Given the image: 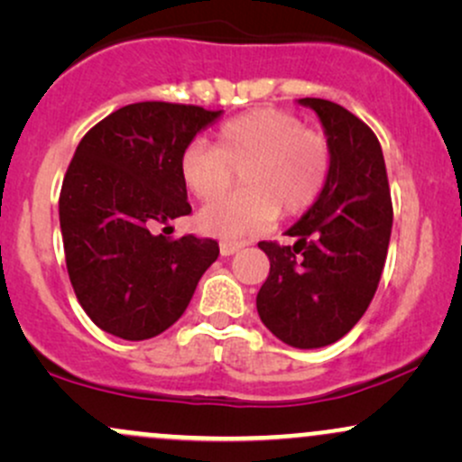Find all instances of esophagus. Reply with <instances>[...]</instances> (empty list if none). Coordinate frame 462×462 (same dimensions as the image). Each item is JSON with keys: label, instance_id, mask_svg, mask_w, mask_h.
<instances>
[{"label": "esophagus", "instance_id": "34e87169", "mask_svg": "<svg viewBox=\"0 0 462 462\" xmlns=\"http://www.w3.org/2000/svg\"><path fill=\"white\" fill-rule=\"evenodd\" d=\"M243 245L241 243H232V241H221V245H219V252H221V256H232V254H236L238 249H241Z\"/></svg>", "mask_w": 462, "mask_h": 462}]
</instances>
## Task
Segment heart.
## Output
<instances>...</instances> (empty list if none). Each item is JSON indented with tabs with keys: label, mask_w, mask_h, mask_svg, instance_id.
Listing matches in <instances>:
<instances>
[{
	"label": "heart",
	"mask_w": 462,
	"mask_h": 462,
	"mask_svg": "<svg viewBox=\"0 0 462 462\" xmlns=\"http://www.w3.org/2000/svg\"><path fill=\"white\" fill-rule=\"evenodd\" d=\"M184 187L204 204L221 199L241 171L243 190L198 217V226L219 238H241L275 217L306 213L330 173V145L300 116L256 108L232 116L215 132L213 147L193 141L180 153Z\"/></svg>",
	"instance_id": "obj_1"
}]
</instances>
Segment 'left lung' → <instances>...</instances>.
I'll return each instance as SVG.
<instances>
[{
    "label": "left lung",
    "mask_w": 462,
    "mask_h": 462,
    "mask_svg": "<svg viewBox=\"0 0 462 462\" xmlns=\"http://www.w3.org/2000/svg\"><path fill=\"white\" fill-rule=\"evenodd\" d=\"M321 119L330 173L319 199L286 230L293 245L261 241L272 269L258 291L264 326L286 346H330L374 300L389 249L393 204L383 147L365 121L328 99L304 97Z\"/></svg>",
    "instance_id": "1"
}]
</instances>
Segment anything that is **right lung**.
I'll return each mask as SVG.
<instances>
[{
  "label": "right lung",
  "instance_id": "1",
  "mask_svg": "<svg viewBox=\"0 0 462 462\" xmlns=\"http://www.w3.org/2000/svg\"><path fill=\"white\" fill-rule=\"evenodd\" d=\"M221 110L139 102L93 125L62 180L60 230L69 280L102 330L145 341L187 310L219 256L215 238L171 241L153 227L190 213L180 153Z\"/></svg>",
  "mask_w": 462,
  "mask_h": 462
}]
</instances>
